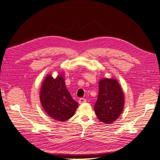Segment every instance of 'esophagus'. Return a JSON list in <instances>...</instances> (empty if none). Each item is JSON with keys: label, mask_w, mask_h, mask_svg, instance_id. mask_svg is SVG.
Segmentation results:
<instances>
[{"label": "esophagus", "mask_w": 160, "mask_h": 160, "mask_svg": "<svg viewBox=\"0 0 160 160\" xmlns=\"http://www.w3.org/2000/svg\"><path fill=\"white\" fill-rule=\"evenodd\" d=\"M87 101V99H84V98H80L79 99V104H82V103H85Z\"/></svg>", "instance_id": "1"}]
</instances>
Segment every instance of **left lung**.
I'll list each match as a JSON object with an SVG mask.
<instances>
[{
	"instance_id": "8db88e82",
	"label": "left lung",
	"mask_w": 160,
	"mask_h": 160,
	"mask_svg": "<svg viewBox=\"0 0 160 160\" xmlns=\"http://www.w3.org/2000/svg\"><path fill=\"white\" fill-rule=\"evenodd\" d=\"M125 103L123 90L117 79L103 78L99 81V93L94 106L101 122L112 123L122 113Z\"/></svg>"
}]
</instances>
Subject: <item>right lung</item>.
Instances as JSON below:
<instances>
[{"label": "right lung", "instance_id": "add662e5", "mask_svg": "<svg viewBox=\"0 0 160 160\" xmlns=\"http://www.w3.org/2000/svg\"><path fill=\"white\" fill-rule=\"evenodd\" d=\"M40 101L47 114L59 122L69 119L78 108V103L66 88L64 76L61 73L55 79L51 75L45 77L41 88Z\"/></svg>", "mask_w": 160, "mask_h": 160}]
</instances>
